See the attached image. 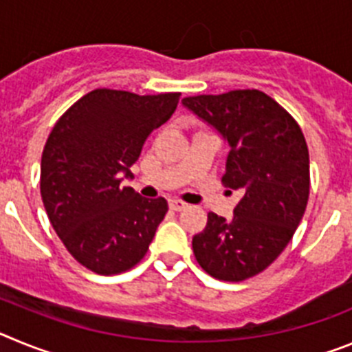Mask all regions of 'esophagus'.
<instances>
[{"label":"esophagus","instance_id":"esophagus-1","mask_svg":"<svg viewBox=\"0 0 352 352\" xmlns=\"http://www.w3.org/2000/svg\"><path fill=\"white\" fill-rule=\"evenodd\" d=\"M169 206H170V210H174V211H182V210H185L186 204L182 203V201H178V199H174V201H170L169 203Z\"/></svg>","mask_w":352,"mask_h":352}]
</instances>
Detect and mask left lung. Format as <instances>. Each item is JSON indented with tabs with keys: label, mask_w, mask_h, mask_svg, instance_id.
<instances>
[{
	"label": "left lung",
	"mask_w": 352,
	"mask_h": 352,
	"mask_svg": "<svg viewBox=\"0 0 352 352\" xmlns=\"http://www.w3.org/2000/svg\"><path fill=\"white\" fill-rule=\"evenodd\" d=\"M229 146L223 183L241 192L232 219L208 214L192 248L204 272L241 282L266 270L303 219L310 190L309 148L287 111L259 89L183 98Z\"/></svg>",
	"instance_id": "1"
}]
</instances>
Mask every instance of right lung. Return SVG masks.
I'll list each match as a JSON object with an SVG mask.
<instances>
[{"mask_svg": "<svg viewBox=\"0 0 352 352\" xmlns=\"http://www.w3.org/2000/svg\"><path fill=\"white\" fill-rule=\"evenodd\" d=\"M179 96L95 89L68 109L45 142L43 206L74 259L98 275L135 266L169 210L164 197H141L121 182L132 178L146 139L173 116Z\"/></svg>", "mask_w": 352, "mask_h": 352, "instance_id": "add662e5", "label": "right lung"}]
</instances>
